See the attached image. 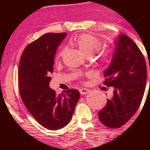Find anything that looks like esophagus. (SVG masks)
<instances>
[{
	"mask_svg": "<svg viewBox=\"0 0 150 150\" xmlns=\"http://www.w3.org/2000/svg\"><path fill=\"white\" fill-rule=\"evenodd\" d=\"M79 91H80L81 95H85V94H87V93L89 92V90L88 89H86V88H80L79 89Z\"/></svg>",
	"mask_w": 150,
	"mask_h": 150,
	"instance_id": "1",
	"label": "esophagus"
}]
</instances>
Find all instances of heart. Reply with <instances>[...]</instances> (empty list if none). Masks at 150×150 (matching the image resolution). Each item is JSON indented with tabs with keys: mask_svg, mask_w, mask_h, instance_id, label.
Masks as SVG:
<instances>
[{
	"mask_svg": "<svg viewBox=\"0 0 150 150\" xmlns=\"http://www.w3.org/2000/svg\"><path fill=\"white\" fill-rule=\"evenodd\" d=\"M75 44L78 47V49L82 51L84 54L87 56H92L97 50L100 49L101 42L99 38L95 36L89 34H82L78 36L75 39ZM63 51L62 50L58 54V57L62 56ZM109 49H105L103 50L101 54L102 61H106L109 56Z\"/></svg>",
	"mask_w": 150,
	"mask_h": 150,
	"instance_id": "heart-1",
	"label": "heart"
}]
</instances>
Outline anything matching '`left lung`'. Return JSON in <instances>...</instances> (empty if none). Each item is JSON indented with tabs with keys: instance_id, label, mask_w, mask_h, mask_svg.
<instances>
[{
	"instance_id": "8db88e82",
	"label": "left lung",
	"mask_w": 150,
	"mask_h": 150,
	"mask_svg": "<svg viewBox=\"0 0 150 150\" xmlns=\"http://www.w3.org/2000/svg\"><path fill=\"white\" fill-rule=\"evenodd\" d=\"M104 75L106 78L104 85L113 87L114 90L113 97L107 99V104L98 116L103 125L118 128L126 123L138 109L147 82L143 55L127 35L120 34L117 38L112 61Z\"/></svg>"
}]
</instances>
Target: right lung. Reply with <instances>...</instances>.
<instances>
[{
    "instance_id": "obj_1",
    "label": "right lung",
    "mask_w": 150,
    "mask_h": 150,
    "mask_svg": "<svg viewBox=\"0 0 150 150\" xmlns=\"http://www.w3.org/2000/svg\"><path fill=\"white\" fill-rule=\"evenodd\" d=\"M66 33H46L29 44L19 63V89L24 104L36 120L51 130L68 125L80 99L75 89L56 95L49 87L57 47Z\"/></svg>"
}]
</instances>
